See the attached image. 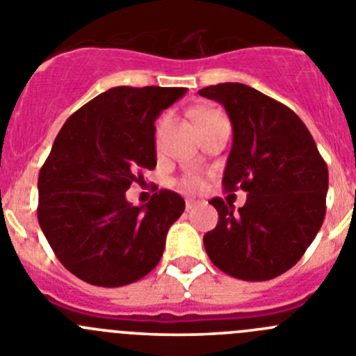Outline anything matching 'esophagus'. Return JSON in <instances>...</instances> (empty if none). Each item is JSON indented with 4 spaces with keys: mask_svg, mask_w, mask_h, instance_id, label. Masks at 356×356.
I'll return each mask as SVG.
<instances>
[{
    "mask_svg": "<svg viewBox=\"0 0 356 356\" xmlns=\"http://www.w3.org/2000/svg\"><path fill=\"white\" fill-rule=\"evenodd\" d=\"M195 205H197V200H191V198H188V200H186V209H193Z\"/></svg>",
    "mask_w": 356,
    "mask_h": 356,
    "instance_id": "obj_1",
    "label": "esophagus"
}]
</instances>
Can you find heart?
<instances>
[{
    "mask_svg": "<svg viewBox=\"0 0 356 356\" xmlns=\"http://www.w3.org/2000/svg\"><path fill=\"white\" fill-rule=\"evenodd\" d=\"M209 112H212V108H211V111L202 112L200 119L205 118ZM165 124H167V118H163L161 121L158 122V126H156V144H158V145H159V142H161V135H163V128H165ZM181 186H182V188H186V189H200L202 188V179L198 177V175H188V177L182 179Z\"/></svg>",
    "mask_w": 356,
    "mask_h": 356,
    "instance_id": "obj_1",
    "label": "heart"
}]
</instances>
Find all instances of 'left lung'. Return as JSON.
<instances>
[{"label": "left lung", "mask_w": 356, "mask_h": 356, "mask_svg": "<svg viewBox=\"0 0 356 356\" xmlns=\"http://www.w3.org/2000/svg\"><path fill=\"white\" fill-rule=\"evenodd\" d=\"M198 95L221 103L232 121L225 189L248 191L238 211L221 198L209 202L219 221L204 235L205 251L232 277H277L300 260L323 225L327 163L300 118L264 92L225 82Z\"/></svg>", "instance_id": "obj_1"}]
</instances>
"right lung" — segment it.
<instances>
[{"mask_svg": "<svg viewBox=\"0 0 356 356\" xmlns=\"http://www.w3.org/2000/svg\"><path fill=\"white\" fill-rule=\"evenodd\" d=\"M186 91L112 88L59 129L38 175V223L58 260L86 283L124 286L161 260L184 200L159 189L147 205L133 207L126 191L156 167L154 121Z\"/></svg>", "mask_w": 356, "mask_h": 356, "instance_id": "obj_1", "label": "right lung"}]
</instances>
